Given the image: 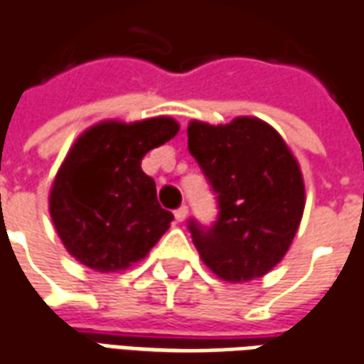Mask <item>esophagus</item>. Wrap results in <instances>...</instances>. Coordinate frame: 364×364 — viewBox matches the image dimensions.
I'll list each match as a JSON object with an SVG mask.
<instances>
[{
    "label": "esophagus",
    "mask_w": 364,
    "mask_h": 364,
    "mask_svg": "<svg viewBox=\"0 0 364 364\" xmlns=\"http://www.w3.org/2000/svg\"><path fill=\"white\" fill-rule=\"evenodd\" d=\"M187 217H189V208L185 207V205H181V207L175 210V218H177L179 223H183Z\"/></svg>",
    "instance_id": "1"
}]
</instances>
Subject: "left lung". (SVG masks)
<instances>
[{"label": "left lung", "instance_id": "left-lung-1", "mask_svg": "<svg viewBox=\"0 0 364 364\" xmlns=\"http://www.w3.org/2000/svg\"><path fill=\"white\" fill-rule=\"evenodd\" d=\"M187 136L218 203L213 226L189 220L200 260L225 282L262 278L286 256L301 223L297 159L270 124L250 116L225 126L193 120Z\"/></svg>", "mask_w": 364, "mask_h": 364}]
</instances>
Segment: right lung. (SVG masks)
<instances>
[{"instance_id": "obj_1", "label": "right lung", "mask_w": 364, "mask_h": 364, "mask_svg": "<svg viewBox=\"0 0 364 364\" xmlns=\"http://www.w3.org/2000/svg\"><path fill=\"white\" fill-rule=\"evenodd\" d=\"M177 132L173 118L159 116L106 120L78 136L49 195L53 225L70 256L96 272L126 270L146 258L173 215L157 203L141 159Z\"/></svg>"}]
</instances>
